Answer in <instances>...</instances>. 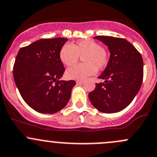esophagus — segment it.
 I'll return each mask as SVG.
<instances>
[{"instance_id":"1","label":"esophagus","mask_w":157,"mask_h":157,"mask_svg":"<svg viewBox=\"0 0 157 157\" xmlns=\"http://www.w3.org/2000/svg\"><path fill=\"white\" fill-rule=\"evenodd\" d=\"M84 83V81L83 80H77L76 81V84H83Z\"/></svg>"}]
</instances>
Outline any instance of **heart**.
<instances>
[{"label":"heart","instance_id":"heart-1","mask_svg":"<svg viewBox=\"0 0 157 157\" xmlns=\"http://www.w3.org/2000/svg\"><path fill=\"white\" fill-rule=\"evenodd\" d=\"M59 56L66 67L74 66L82 57L84 63L69 68L66 72V76L69 79H83L96 73L98 69L106 67L109 52L98 41L86 38L79 40L73 45L64 44L59 51Z\"/></svg>","mask_w":157,"mask_h":157}]
</instances>
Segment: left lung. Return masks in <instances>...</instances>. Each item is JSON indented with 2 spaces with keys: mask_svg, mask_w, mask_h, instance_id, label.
<instances>
[{
  "mask_svg": "<svg viewBox=\"0 0 157 157\" xmlns=\"http://www.w3.org/2000/svg\"><path fill=\"white\" fill-rule=\"evenodd\" d=\"M108 46L110 57L99 76L104 82L96 83L88 98L91 104L104 113H117L133 101L141 86L144 62L141 54L124 38L96 36Z\"/></svg>",
  "mask_w": 157,
  "mask_h": 157,
  "instance_id": "left-lung-1",
  "label": "left lung"
}]
</instances>
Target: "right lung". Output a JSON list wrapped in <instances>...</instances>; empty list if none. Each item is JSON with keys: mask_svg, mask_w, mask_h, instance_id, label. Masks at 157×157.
<instances>
[{"mask_svg": "<svg viewBox=\"0 0 157 157\" xmlns=\"http://www.w3.org/2000/svg\"><path fill=\"white\" fill-rule=\"evenodd\" d=\"M65 38L40 39L19 49L13 78L22 99L41 113H55L69 102L74 80L59 81L65 69L59 51Z\"/></svg>", "mask_w": 157, "mask_h": 157, "instance_id": "1", "label": "right lung"}]
</instances>
